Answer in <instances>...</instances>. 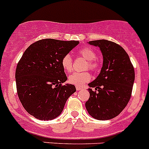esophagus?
<instances>
[{
	"label": "esophagus",
	"instance_id": "34e87169",
	"mask_svg": "<svg viewBox=\"0 0 149 149\" xmlns=\"http://www.w3.org/2000/svg\"><path fill=\"white\" fill-rule=\"evenodd\" d=\"M76 90H77V91H79V90H82V87H77H77H76Z\"/></svg>",
	"mask_w": 149,
	"mask_h": 149
}]
</instances>
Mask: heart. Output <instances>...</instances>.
Instances as JSON below:
<instances>
[{
	"label": "heart",
	"mask_w": 149,
	"mask_h": 149,
	"mask_svg": "<svg viewBox=\"0 0 149 149\" xmlns=\"http://www.w3.org/2000/svg\"><path fill=\"white\" fill-rule=\"evenodd\" d=\"M78 54L82 56L84 59L87 60V64H86V69L92 70L93 72H96L99 68V63L96 60L97 54L90 47H85L81 48L78 51ZM62 68L66 72H71L73 67V59L70 54H67L63 56L61 62ZM91 79V74L87 71L82 72H74L70 74L68 77V81L70 83L72 84L77 87L82 86L86 82H89Z\"/></svg>",
	"instance_id": "heart-1"
}]
</instances>
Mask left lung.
Segmentation results:
<instances>
[{"label": "left lung", "instance_id": "8db88e82", "mask_svg": "<svg viewBox=\"0 0 149 149\" xmlns=\"http://www.w3.org/2000/svg\"><path fill=\"white\" fill-rule=\"evenodd\" d=\"M98 47L103 56L100 73L89 86L90 98L85 107L89 114L100 120L118 116L131 98L135 72L128 54L116 43L105 39L89 41Z\"/></svg>", "mask_w": 149, "mask_h": 149}]
</instances>
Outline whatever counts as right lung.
<instances>
[{
	"label": "right lung",
	"instance_id": "obj_1",
	"mask_svg": "<svg viewBox=\"0 0 149 149\" xmlns=\"http://www.w3.org/2000/svg\"><path fill=\"white\" fill-rule=\"evenodd\" d=\"M78 41L45 39L31 44L16 70L18 96L24 109L39 120L54 119L62 113L74 85L67 79L61 62Z\"/></svg>",
	"mask_w": 149,
	"mask_h": 149
}]
</instances>
